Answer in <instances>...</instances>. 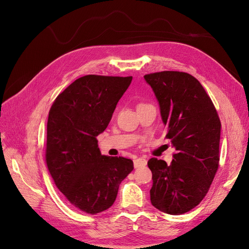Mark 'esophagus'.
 Instances as JSON below:
<instances>
[{"label":"esophagus","mask_w":249,"mask_h":249,"mask_svg":"<svg viewBox=\"0 0 249 249\" xmlns=\"http://www.w3.org/2000/svg\"><path fill=\"white\" fill-rule=\"evenodd\" d=\"M146 162H147V160L145 159L139 158V159L134 160V167L137 168V167H140V166H144L146 164Z\"/></svg>","instance_id":"34e87169"}]
</instances>
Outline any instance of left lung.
Segmentation results:
<instances>
[{"instance_id":"8db88e82","label":"left lung","mask_w":249,"mask_h":249,"mask_svg":"<svg viewBox=\"0 0 249 249\" xmlns=\"http://www.w3.org/2000/svg\"><path fill=\"white\" fill-rule=\"evenodd\" d=\"M160 104L166 138L177 150L171 165L150 159L151 204L171 215L189 212L204 199L219 166L221 122L197 78L187 72L144 75Z\"/></svg>"}]
</instances>
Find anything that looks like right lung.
<instances>
[{"instance_id": "1", "label": "right lung", "mask_w": 249, "mask_h": 249, "mask_svg": "<svg viewBox=\"0 0 249 249\" xmlns=\"http://www.w3.org/2000/svg\"><path fill=\"white\" fill-rule=\"evenodd\" d=\"M131 81L132 76H82L58 95L49 111L48 171L68 202L85 213L109 209L133 169L131 160L103 155L97 140Z\"/></svg>"}]
</instances>
